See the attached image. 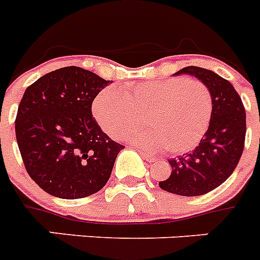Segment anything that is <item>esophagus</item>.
<instances>
[{
  "label": "esophagus",
  "mask_w": 260,
  "mask_h": 260,
  "mask_svg": "<svg viewBox=\"0 0 260 260\" xmlns=\"http://www.w3.org/2000/svg\"><path fill=\"white\" fill-rule=\"evenodd\" d=\"M140 154L143 155V158H144V159H145L146 162H155V161H157V158H155V157H150V155L146 154V153L143 152V150H140Z\"/></svg>",
  "instance_id": "34e87169"
}]
</instances>
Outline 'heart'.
I'll use <instances>...</instances> for the list:
<instances>
[{
    "label": "heart",
    "instance_id": "heart-1",
    "mask_svg": "<svg viewBox=\"0 0 260 260\" xmlns=\"http://www.w3.org/2000/svg\"><path fill=\"white\" fill-rule=\"evenodd\" d=\"M212 107V94L205 83L177 77L132 83L123 91L106 87L96 95L92 112L111 137L123 133L121 139L146 152L166 149L180 154L200 143L211 123ZM144 116L151 128L129 131L143 122Z\"/></svg>",
    "mask_w": 260,
    "mask_h": 260
}]
</instances>
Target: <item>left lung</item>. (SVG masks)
Wrapping results in <instances>:
<instances>
[{
  "label": "left lung",
  "instance_id": "left-lung-1",
  "mask_svg": "<svg viewBox=\"0 0 260 260\" xmlns=\"http://www.w3.org/2000/svg\"><path fill=\"white\" fill-rule=\"evenodd\" d=\"M175 74H191L205 83L213 107L200 144L192 152L169 159L173 170L159 187L182 196L204 195L224 183L238 165L245 148V107L233 85L212 71L186 67Z\"/></svg>",
  "mask_w": 260,
  "mask_h": 260
}]
</instances>
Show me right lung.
Listing matches in <instances>:
<instances>
[{
	"instance_id": "add662e5",
	"label": "right lung",
	"mask_w": 260,
	"mask_h": 260,
	"mask_svg": "<svg viewBox=\"0 0 260 260\" xmlns=\"http://www.w3.org/2000/svg\"><path fill=\"white\" fill-rule=\"evenodd\" d=\"M108 83L86 69L65 67L24 91L15 117L18 148L31 179L49 195L86 198L110 179L124 146L101 129L91 112Z\"/></svg>"
}]
</instances>
